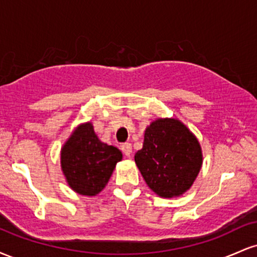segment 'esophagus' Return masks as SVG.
I'll use <instances>...</instances> for the list:
<instances>
[{
  "label": "esophagus",
  "instance_id": "1",
  "mask_svg": "<svg viewBox=\"0 0 257 257\" xmlns=\"http://www.w3.org/2000/svg\"><path fill=\"white\" fill-rule=\"evenodd\" d=\"M120 150H122L123 151V153H124L125 156H131L132 155V152H133V149H132V145L129 143H125V144H123L122 146H120Z\"/></svg>",
  "mask_w": 257,
  "mask_h": 257
}]
</instances>
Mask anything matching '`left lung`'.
<instances>
[{"label":"left lung","instance_id":"left-lung-1","mask_svg":"<svg viewBox=\"0 0 257 257\" xmlns=\"http://www.w3.org/2000/svg\"><path fill=\"white\" fill-rule=\"evenodd\" d=\"M134 158L147 186L166 198L178 197L192 186L203 159L196 137L173 118L150 124L143 149Z\"/></svg>","mask_w":257,"mask_h":257}]
</instances>
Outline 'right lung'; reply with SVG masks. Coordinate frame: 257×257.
<instances>
[{"label":"right lung","instance_id":"add662e5","mask_svg":"<svg viewBox=\"0 0 257 257\" xmlns=\"http://www.w3.org/2000/svg\"><path fill=\"white\" fill-rule=\"evenodd\" d=\"M120 159L122 152L101 143L90 123L79 125L61 149L64 175L70 187L83 196L102 191Z\"/></svg>","mask_w":257,"mask_h":257}]
</instances>
